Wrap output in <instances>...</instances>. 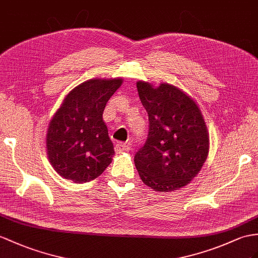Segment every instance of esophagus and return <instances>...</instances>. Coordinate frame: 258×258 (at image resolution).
<instances>
[{"mask_svg": "<svg viewBox=\"0 0 258 258\" xmlns=\"http://www.w3.org/2000/svg\"><path fill=\"white\" fill-rule=\"evenodd\" d=\"M115 150L117 153H121V152H129L130 150V146L127 143H121V142H118L116 146H115Z\"/></svg>", "mask_w": 258, "mask_h": 258, "instance_id": "obj_1", "label": "esophagus"}]
</instances>
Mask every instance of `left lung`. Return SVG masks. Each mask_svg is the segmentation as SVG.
<instances>
[{
    "label": "left lung",
    "mask_w": 258,
    "mask_h": 258,
    "mask_svg": "<svg viewBox=\"0 0 258 258\" xmlns=\"http://www.w3.org/2000/svg\"><path fill=\"white\" fill-rule=\"evenodd\" d=\"M149 116V134L135 155L140 178L155 191H174L190 183L209 153V134L197 103L178 87L137 82Z\"/></svg>",
    "instance_id": "1"
}]
</instances>
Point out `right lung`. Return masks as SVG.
<instances>
[{"instance_id":"1","label":"right lung","mask_w":258,"mask_h":258,"mask_svg":"<svg viewBox=\"0 0 258 258\" xmlns=\"http://www.w3.org/2000/svg\"><path fill=\"white\" fill-rule=\"evenodd\" d=\"M122 82L121 78L85 81L70 91L55 111L46 148L49 162L61 177L87 183L111 163L115 151L103 112Z\"/></svg>"}]
</instances>
